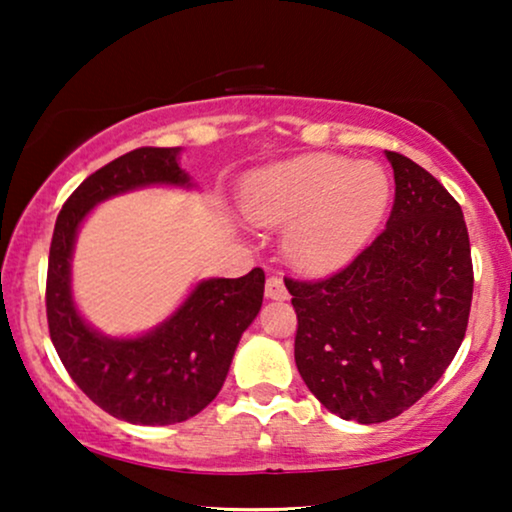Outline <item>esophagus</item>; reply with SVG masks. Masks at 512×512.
I'll use <instances>...</instances> for the list:
<instances>
[{"mask_svg": "<svg viewBox=\"0 0 512 512\" xmlns=\"http://www.w3.org/2000/svg\"><path fill=\"white\" fill-rule=\"evenodd\" d=\"M265 298L268 300H286L289 298V291H286L284 282L279 277H268V282H265Z\"/></svg>", "mask_w": 512, "mask_h": 512, "instance_id": "34e87169", "label": "esophagus"}]
</instances>
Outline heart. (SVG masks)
Masks as SVG:
<instances>
[{
  "mask_svg": "<svg viewBox=\"0 0 512 512\" xmlns=\"http://www.w3.org/2000/svg\"><path fill=\"white\" fill-rule=\"evenodd\" d=\"M389 200V177L377 163L312 153L256 172L242 209L258 226H286L282 247L296 268L328 272L373 240Z\"/></svg>",
  "mask_w": 512,
  "mask_h": 512,
  "instance_id": "1",
  "label": "heart"
}]
</instances>
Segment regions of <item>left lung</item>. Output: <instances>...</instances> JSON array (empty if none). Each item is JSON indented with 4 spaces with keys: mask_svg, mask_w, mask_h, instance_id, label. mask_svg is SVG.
Masks as SVG:
<instances>
[{
    "mask_svg": "<svg viewBox=\"0 0 512 512\" xmlns=\"http://www.w3.org/2000/svg\"><path fill=\"white\" fill-rule=\"evenodd\" d=\"M387 228L321 282L286 279L298 314L296 366L333 415L380 424L415 405L450 366L473 298L471 242L436 177L387 151Z\"/></svg>",
    "mask_w": 512,
    "mask_h": 512,
    "instance_id": "8db88e82",
    "label": "left lung"
}]
</instances>
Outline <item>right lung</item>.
<instances>
[{"instance_id": "1", "label": "right lung", "mask_w": 512, "mask_h": 512, "mask_svg": "<svg viewBox=\"0 0 512 512\" xmlns=\"http://www.w3.org/2000/svg\"><path fill=\"white\" fill-rule=\"evenodd\" d=\"M179 153L181 146H144L90 174L60 209L48 256L46 314L55 352L90 401L130 424H177L205 410L263 305L265 275L254 268L237 279H200L170 317L139 335H104L76 307L72 258L83 221L100 202L137 188H195Z\"/></svg>"}]
</instances>
